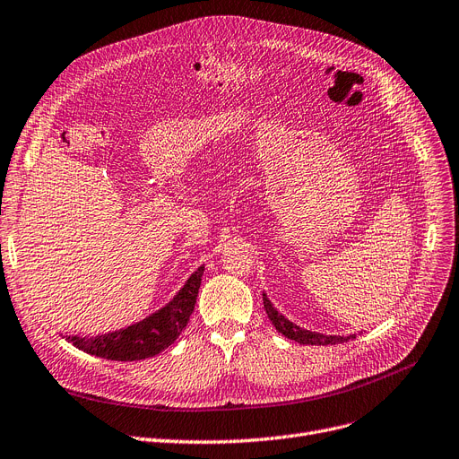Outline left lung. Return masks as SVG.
I'll return each instance as SVG.
<instances>
[{
  "label": "left lung",
  "mask_w": 459,
  "mask_h": 459,
  "mask_svg": "<svg viewBox=\"0 0 459 459\" xmlns=\"http://www.w3.org/2000/svg\"><path fill=\"white\" fill-rule=\"evenodd\" d=\"M263 300H264L266 315L272 321V325L275 326V330L279 333H283L285 337H289V340L298 342L300 345H335V343H345V342L352 340V337H356L354 333H351V335H326V333H321V332H311V330L300 328V326H296L294 323H290L287 316L279 313L273 307V304L268 300L266 294H263Z\"/></svg>",
  "instance_id": "left-lung-1"
}]
</instances>
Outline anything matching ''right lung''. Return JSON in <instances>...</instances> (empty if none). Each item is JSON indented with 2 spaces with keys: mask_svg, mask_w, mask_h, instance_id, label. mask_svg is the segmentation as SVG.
Here are the masks:
<instances>
[{
  "mask_svg": "<svg viewBox=\"0 0 459 459\" xmlns=\"http://www.w3.org/2000/svg\"><path fill=\"white\" fill-rule=\"evenodd\" d=\"M204 266L196 268L187 283L172 300L159 311L143 318L141 323L103 335H67L65 340L88 354L107 358V360L133 362L155 356L172 345L187 326L195 309L198 287L203 281Z\"/></svg>",
  "mask_w": 459,
  "mask_h": 459,
  "instance_id": "obj_1",
  "label": "right lung"
}]
</instances>
